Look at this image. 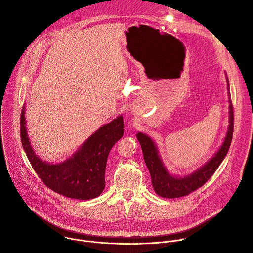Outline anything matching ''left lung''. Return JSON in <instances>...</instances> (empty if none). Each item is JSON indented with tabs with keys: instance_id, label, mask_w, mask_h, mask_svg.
Returning a JSON list of instances; mask_svg holds the SVG:
<instances>
[{
	"instance_id": "1",
	"label": "left lung",
	"mask_w": 253,
	"mask_h": 253,
	"mask_svg": "<svg viewBox=\"0 0 253 253\" xmlns=\"http://www.w3.org/2000/svg\"><path fill=\"white\" fill-rule=\"evenodd\" d=\"M228 101H229V125L226 135L221 144V146L204 165L196 169L190 174L185 176H178L171 174L164 166L159 150L155 142L145 133L138 132L136 137L140 143L144 161L151 175L152 186L156 194L165 198H178L188 195L192 191L201 187L207 180L217 170L221 162L224 160L232 140L233 134V107L231 104L229 81L226 76Z\"/></svg>"
}]
</instances>
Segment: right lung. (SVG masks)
I'll return each instance as SVG.
<instances>
[{"instance_id": "right-lung-1", "label": "right lung", "mask_w": 253, "mask_h": 253, "mask_svg": "<svg viewBox=\"0 0 253 253\" xmlns=\"http://www.w3.org/2000/svg\"><path fill=\"white\" fill-rule=\"evenodd\" d=\"M122 115L104 124L63 162L49 163L35 153L28 136L25 105L21 114V141L35 172L53 191L79 200L99 196L105 188V170L108 155L124 134Z\"/></svg>"}]
</instances>
